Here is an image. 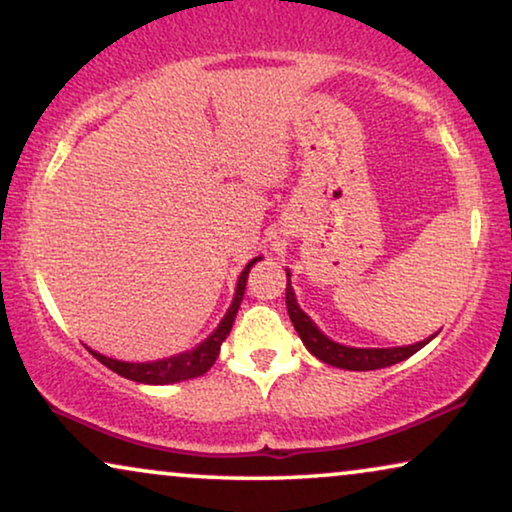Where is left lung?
Segmentation results:
<instances>
[{
	"label": "left lung",
	"mask_w": 512,
	"mask_h": 512,
	"mask_svg": "<svg viewBox=\"0 0 512 512\" xmlns=\"http://www.w3.org/2000/svg\"><path fill=\"white\" fill-rule=\"evenodd\" d=\"M286 310H289L291 324L298 331L300 340H303V345L307 347V352L317 356L319 361L328 363V366H335L342 370H377V368L394 366V363L410 359L412 354L419 352L424 345H429V342L438 335L433 333L431 338L415 342V345H403V347H349V345H342V342H335L328 338V335L321 331V328L314 324L303 310H300L296 293H293V286H291L289 268H286Z\"/></svg>",
	"instance_id": "obj_1"
}]
</instances>
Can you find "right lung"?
I'll list each match as a JSON object with an SVG mask.
<instances>
[{
	"instance_id": "1",
	"label": "right lung",
	"mask_w": 512,
	"mask_h": 512,
	"mask_svg": "<svg viewBox=\"0 0 512 512\" xmlns=\"http://www.w3.org/2000/svg\"><path fill=\"white\" fill-rule=\"evenodd\" d=\"M261 258L263 256L251 258V261L244 265L240 277H237L235 296H233V303H230V307H228V312L223 314L219 326H216L214 331L209 333L198 347L186 349V352H181V354L167 356V359L144 361V363L111 359V356H104V354L95 352V349H90V347H88V352L93 354L97 361L104 363V366H107L109 370H114V373L125 377V380H132V382H139V384H174V382L193 380V377L205 375L207 370L214 366L216 356H219V352H221L223 340L228 338L230 328H233V321H235L237 310H240V303H242V296H244V286H247V277H249L251 265H254L256 261H261Z\"/></svg>"
}]
</instances>
